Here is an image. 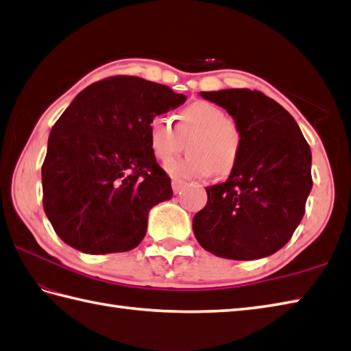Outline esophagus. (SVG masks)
Segmentation results:
<instances>
[{
  "mask_svg": "<svg viewBox=\"0 0 351 351\" xmlns=\"http://www.w3.org/2000/svg\"><path fill=\"white\" fill-rule=\"evenodd\" d=\"M184 185H185V182L181 180H171V189H173L175 193H180Z\"/></svg>",
  "mask_w": 351,
  "mask_h": 351,
  "instance_id": "1",
  "label": "esophagus"
}]
</instances>
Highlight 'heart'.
<instances>
[{"label": "heart", "instance_id": "1", "mask_svg": "<svg viewBox=\"0 0 351 351\" xmlns=\"http://www.w3.org/2000/svg\"><path fill=\"white\" fill-rule=\"evenodd\" d=\"M187 140L189 155L167 166V171L181 178H202L214 171L228 175L237 166L241 152V131L225 111L213 102L197 101L175 117L154 116L147 123V145L152 156L167 162L180 154Z\"/></svg>", "mask_w": 351, "mask_h": 351}]
</instances>
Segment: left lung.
I'll return each instance as SVG.
<instances>
[{"instance_id": "1", "label": "left lung", "mask_w": 351, "mask_h": 351, "mask_svg": "<svg viewBox=\"0 0 351 351\" xmlns=\"http://www.w3.org/2000/svg\"><path fill=\"white\" fill-rule=\"evenodd\" d=\"M200 96L232 116L243 141L228 181L206 187L208 202L193 217V232L215 256H270L303 219L312 189L311 147L294 117L264 93L225 88Z\"/></svg>"}]
</instances>
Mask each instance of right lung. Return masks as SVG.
<instances>
[{
	"instance_id": "obj_1",
	"label": "right lung",
	"mask_w": 351,
	"mask_h": 351,
	"mask_svg": "<svg viewBox=\"0 0 351 351\" xmlns=\"http://www.w3.org/2000/svg\"><path fill=\"white\" fill-rule=\"evenodd\" d=\"M185 95L117 75L80 92L52 126L42 166L43 210L62 240L83 253L128 252L143 240L152 206L173 196L149 151L147 123Z\"/></svg>"
}]
</instances>
